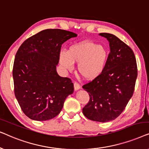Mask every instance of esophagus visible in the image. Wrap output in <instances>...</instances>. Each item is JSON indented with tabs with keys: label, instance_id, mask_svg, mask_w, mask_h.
Instances as JSON below:
<instances>
[{
	"label": "esophagus",
	"instance_id": "obj_1",
	"mask_svg": "<svg viewBox=\"0 0 149 149\" xmlns=\"http://www.w3.org/2000/svg\"><path fill=\"white\" fill-rule=\"evenodd\" d=\"M74 90H75V91L79 90V89L81 88V85H79L78 83L75 82V83H74Z\"/></svg>",
	"mask_w": 149,
	"mask_h": 149
}]
</instances>
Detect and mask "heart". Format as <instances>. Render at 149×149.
I'll use <instances>...</instances> for the list:
<instances>
[{"mask_svg": "<svg viewBox=\"0 0 149 149\" xmlns=\"http://www.w3.org/2000/svg\"><path fill=\"white\" fill-rule=\"evenodd\" d=\"M109 52L105 46L90 40H84L61 51L60 62L68 70L77 63L79 74L87 81H92L102 74L109 60Z\"/></svg>", "mask_w": 149, "mask_h": 149, "instance_id": "heart-1", "label": "heart"}]
</instances>
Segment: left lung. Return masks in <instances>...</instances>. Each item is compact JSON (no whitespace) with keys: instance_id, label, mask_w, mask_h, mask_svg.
Here are the masks:
<instances>
[{"instance_id":"1","label":"left lung","mask_w":149,"mask_h":149,"mask_svg":"<svg viewBox=\"0 0 149 149\" xmlns=\"http://www.w3.org/2000/svg\"><path fill=\"white\" fill-rule=\"evenodd\" d=\"M99 35L109 40L111 52L102 74L83 86L89 95L83 113L91 121L105 123L115 119L125 109L133 95L138 70L129 46L112 34Z\"/></svg>"}]
</instances>
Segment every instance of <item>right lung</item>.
Instances as JSON below:
<instances>
[{
  "mask_svg": "<svg viewBox=\"0 0 149 149\" xmlns=\"http://www.w3.org/2000/svg\"><path fill=\"white\" fill-rule=\"evenodd\" d=\"M77 36L64 30H44L26 39L17 50L13 68L14 91L30 119L41 121L56 117L74 91L72 81L59 76L56 66L62 45Z\"/></svg>",
  "mask_w": 149,
  "mask_h": 149,
  "instance_id": "right-lung-1",
  "label": "right lung"
}]
</instances>
